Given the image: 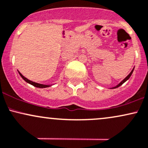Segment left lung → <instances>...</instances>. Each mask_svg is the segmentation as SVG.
<instances>
[{
	"mask_svg": "<svg viewBox=\"0 0 148 148\" xmlns=\"http://www.w3.org/2000/svg\"><path fill=\"white\" fill-rule=\"evenodd\" d=\"M133 71H134V69H133V70H132V72H131V73H129V75H128V76H127V77H125V79H123V80H122V82H121L120 83H119V84H118V85H117V86H116V87H113V88H112V89H114V88H117V87H119V86H121V85H122V84H123V83H124V82H126V81H127V79H129V77H131V75H132V74Z\"/></svg>",
	"mask_w": 148,
	"mask_h": 148,
	"instance_id": "8db88e82",
	"label": "left lung"
}]
</instances>
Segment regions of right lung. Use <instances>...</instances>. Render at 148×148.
Masks as SVG:
<instances>
[{
	"label": "right lung",
	"instance_id": "add662e5",
	"mask_svg": "<svg viewBox=\"0 0 148 148\" xmlns=\"http://www.w3.org/2000/svg\"><path fill=\"white\" fill-rule=\"evenodd\" d=\"M19 75H21V77H22V78L24 79V80L26 81V82H28V83H29V84H32V85H33V86H34V87H38V88H45V87H49V85H45V84H38V83H36V82H32V81L29 80V79H28L27 78H26V77H25L24 76H23L22 75H21L19 72Z\"/></svg>",
	"mask_w": 148,
	"mask_h": 148
}]
</instances>
